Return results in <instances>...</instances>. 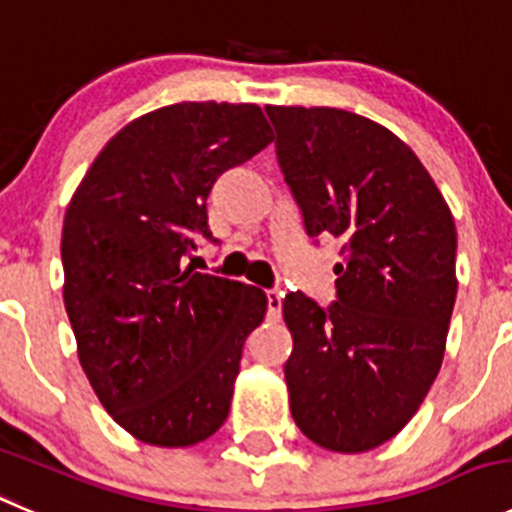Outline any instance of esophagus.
Segmentation results:
<instances>
[{
    "label": "esophagus",
    "instance_id": "34e87169",
    "mask_svg": "<svg viewBox=\"0 0 512 512\" xmlns=\"http://www.w3.org/2000/svg\"><path fill=\"white\" fill-rule=\"evenodd\" d=\"M266 301H269V319H279L281 316V301H284V294L276 289L266 291Z\"/></svg>",
    "mask_w": 512,
    "mask_h": 512
}]
</instances>
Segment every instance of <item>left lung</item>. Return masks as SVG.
<instances>
[{
    "label": "left lung",
    "mask_w": 512,
    "mask_h": 512,
    "mask_svg": "<svg viewBox=\"0 0 512 512\" xmlns=\"http://www.w3.org/2000/svg\"><path fill=\"white\" fill-rule=\"evenodd\" d=\"M309 236L342 241L337 301L284 299L291 415L324 450L367 452L420 410L457 294V233L440 188L392 130L337 107L266 105Z\"/></svg>",
    "instance_id": "obj_1"
}]
</instances>
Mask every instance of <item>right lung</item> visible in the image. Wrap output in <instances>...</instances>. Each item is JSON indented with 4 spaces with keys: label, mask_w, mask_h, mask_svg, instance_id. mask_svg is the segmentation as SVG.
<instances>
[{
    "label": "right lung",
    "mask_w": 512,
    "mask_h": 512,
    "mask_svg": "<svg viewBox=\"0 0 512 512\" xmlns=\"http://www.w3.org/2000/svg\"><path fill=\"white\" fill-rule=\"evenodd\" d=\"M274 140L253 102H178L107 140L62 226L65 309L77 357L135 440L191 447L226 422L243 342L266 316L256 286L186 266L211 238L218 175Z\"/></svg>",
    "instance_id": "right-lung-1"
}]
</instances>
